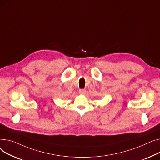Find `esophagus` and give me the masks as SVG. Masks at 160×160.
I'll return each instance as SVG.
<instances>
[{"instance_id":"34e87169","label":"esophagus","mask_w":160,"mask_h":160,"mask_svg":"<svg viewBox=\"0 0 160 160\" xmlns=\"http://www.w3.org/2000/svg\"><path fill=\"white\" fill-rule=\"evenodd\" d=\"M79 92V93H80V94H81V95H84V94H85V93H86V90H85V89H80Z\"/></svg>"}]
</instances>
